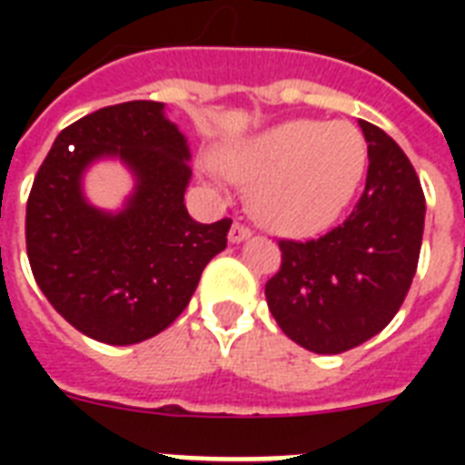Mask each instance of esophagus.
I'll return each instance as SVG.
<instances>
[{"mask_svg": "<svg viewBox=\"0 0 465 465\" xmlns=\"http://www.w3.org/2000/svg\"><path fill=\"white\" fill-rule=\"evenodd\" d=\"M246 239V233H243V229H241L239 224H233L232 226V232H229V241L232 243H241V241Z\"/></svg>", "mask_w": 465, "mask_h": 465, "instance_id": "obj_1", "label": "esophagus"}]
</instances>
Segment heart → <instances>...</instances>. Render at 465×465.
Masks as SVG:
<instances>
[{
  "instance_id": "heart-1",
  "label": "heart",
  "mask_w": 465,
  "mask_h": 465,
  "mask_svg": "<svg viewBox=\"0 0 465 465\" xmlns=\"http://www.w3.org/2000/svg\"><path fill=\"white\" fill-rule=\"evenodd\" d=\"M325 195H328V188H325ZM331 195H332V193H331Z\"/></svg>"
}]
</instances>
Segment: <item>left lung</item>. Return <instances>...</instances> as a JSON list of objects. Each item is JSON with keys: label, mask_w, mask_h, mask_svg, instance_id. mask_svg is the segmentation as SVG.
Wrapping results in <instances>:
<instances>
[{"label": "left lung", "mask_w": 465, "mask_h": 465, "mask_svg": "<svg viewBox=\"0 0 465 465\" xmlns=\"http://www.w3.org/2000/svg\"><path fill=\"white\" fill-rule=\"evenodd\" d=\"M101 158H120L135 178L115 213L83 193V173ZM188 161V140L156 101L108 105L57 134L25 204V251L40 292L76 331L134 345L188 306L232 226L190 217Z\"/></svg>", "instance_id": "8db88e82"}]
</instances>
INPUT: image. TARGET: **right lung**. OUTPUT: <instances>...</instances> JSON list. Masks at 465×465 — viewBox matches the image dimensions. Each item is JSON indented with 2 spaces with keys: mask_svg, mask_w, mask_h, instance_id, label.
<instances>
[{
  "mask_svg": "<svg viewBox=\"0 0 465 465\" xmlns=\"http://www.w3.org/2000/svg\"><path fill=\"white\" fill-rule=\"evenodd\" d=\"M367 185L352 214L311 241H280L282 265L265 284L284 335L318 354L367 342L396 316L418 270L425 195L403 149L360 120Z\"/></svg>",
  "mask_w": 465,
  "mask_h": 465,
  "instance_id": "obj_1",
  "label": "right lung"
}]
</instances>
